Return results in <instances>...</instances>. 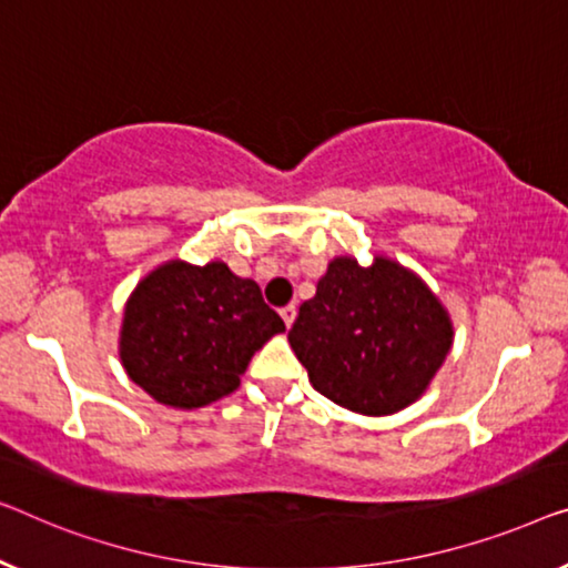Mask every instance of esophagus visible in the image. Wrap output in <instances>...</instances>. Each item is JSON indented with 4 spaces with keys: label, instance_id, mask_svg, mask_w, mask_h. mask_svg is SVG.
Masks as SVG:
<instances>
[{
    "label": "esophagus",
    "instance_id": "1",
    "mask_svg": "<svg viewBox=\"0 0 568 568\" xmlns=\"http://www.w3.org/2000/svg\"><path fill=\"white\" fill-rule=\"evenodd\" d=\"M295 313H298V308H295V306H293V303H291V306H285V308H281V316H283V321H285V326H287V328H291V326H293V321H295Z\"/></svg>",
    "mask_w": 568,
    "mask_h": 568
}]
</instances>
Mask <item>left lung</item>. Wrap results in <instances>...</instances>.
Returning a JSON list of instances; mask_svg holds the SVG:
<instances>
[{"instance_id":"8db88e82","label":"left lung","mask_w":568,"mask_h":568,"mask_svg":"<svg viewBox=\"0 0 568 568\" xmlns=\"http://www.w3.org/2000/svg\"><path fill=\"white\" fill-rule=\"evenodd\" d=\"M316 390L362 416L418 400L452 349V321L434 293L393 260L336 257L287 332Z\"/></svg>"}]
</instances>
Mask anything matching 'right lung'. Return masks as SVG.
Segmentation results:
<instances>
[{
    "instance_id": "right-lung-1",
    "label": "right lung",
    "mask_w": 568,
    "mask_h": 568,
    "mask_svg": "<svg viewBox=\"0 0 568 568\" xmlns=\"http://www.w3.org/2000/svg\"><path fill=\"white\" fill-rule=\"evenodd\" d=\"M283 318L255 281L224 262H168L126 301L120 354L126 375L158 403L201 408L234 393L242 372Z\"/></svg>"
}]
</instances>
